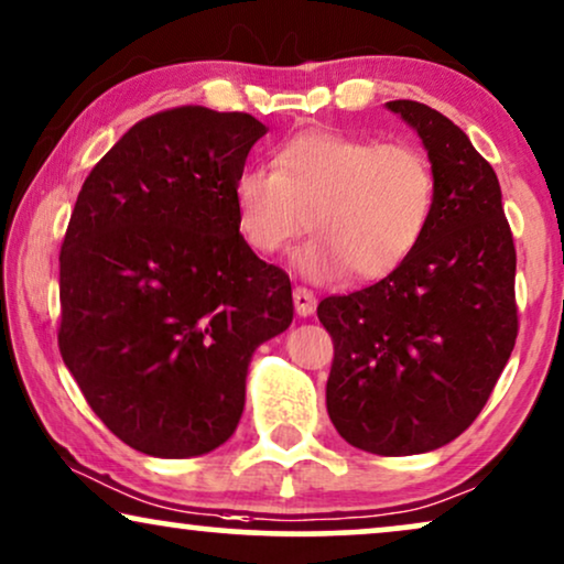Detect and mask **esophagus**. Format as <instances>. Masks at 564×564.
Masks as SVG:
<instances>
[{
  "label": "esophagus",
  "mask_w": 564,
  "mask_h": 564,
  "mask_svg": "<svg viewBox=\"0 0 564 564\" xmlns=\"http://www.w3.org/2000/svg\"><path fill=\"white\" fill-rule=\"evenodd\" d=\"M294 306L299 317H312L314 310H317V299H314L312 291L294 289Z\"/></svg>",
  "instance_id": "1"
}]
</instances>
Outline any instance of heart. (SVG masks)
Here are the masks:
<instances>
[{"instance_id": "1", "label": "heart", "mask_w": 564, "mask_h": 564, "mask_svg": "<svg viewBox=\"0 0 564 564\" xmlns=\"http://www.w3.org/2000/svg\"><path fill=\"white\" fill-rule=\"evenodd\" d=\"M273 167L237 172L239 235L258 254H278L312 227L317 239L296 254L310 281H337L348 270L358 281H381L415 252L431 224L435 175L415 147L304 131L275 149Z\"/></svg>"}]
</instances>
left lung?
I'll list each match as a JSON object with an SVG mask.
<instances>
[{"mask_svg": "<svg viewBox=\"0 0 564 564\" xmlns=\"http://www.w3.org/2000/svg\"><path fill=\"white\" fill-rule=\"evenodd\" d=\"M387 108L417 131L435 204L415 252L369 289L327 296V412L360 452L425 454L475 423L518 335L516 247L500 183L467 133L423 102Z\"/></svg>", "mask_w": 564, "mask_h": 564, "instance_id": "1", "label": "left lung"}]
</instances>
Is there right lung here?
I'll list each match as a JSON object with an SVG mask.
<instances>
[{
    "instance_id": "1",
    "label": "right lung",
    "mask_w": 564,
    "mask_h": 564,
    "mask_svg": "<svg viewBox=\"0 0 564 564\" xmlns=\"http://www.w3.org/2000/svg\"><path fill=\"white\" fill-rule=\"evenodd\" d=\"M265 133L247 112H156L77 195L58 348L95 415L141 454L187 459L229 441L252 352L294 319L289 275L250 250L231 204Z\"/></svg>"
}]
</instances>
